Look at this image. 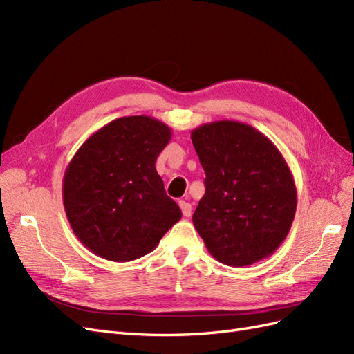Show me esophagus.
Here are the masks:
<instances>
[{
	"label": "esophagus",
	"instance_id": "34e87169",
	"mask_svg": "<svg viewBox=\"0 0 354 354\" xmlns=\"http://www.w3.org/2000/svg\"><path fill=\"white\" fill-rule=\"evenodd\" d=\"M178 205H180L181 212H183V216H185V217H190V216H192V205H190L189 202H186V201H180V202H178Z\"/></svg>",
	"mask_w": 354,
	"mask_h": 354
}]
</instances>
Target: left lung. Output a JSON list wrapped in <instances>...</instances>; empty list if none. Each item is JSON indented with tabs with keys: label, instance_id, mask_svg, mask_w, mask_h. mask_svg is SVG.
Masks as SVG:
<instances>
[{
	"label": "left lung",
	"instance_id": "left-lung-1",
	"mask_svg": "<svg viewBox=\"0 0 354 354\" xmlns=\"http://www.w3.org/2000/svg\"><path fill=\"white\" fill-rule=\"evenodd\" d=\"M192 143L205 171L194 224L217 261L243 267L272 255L292 226L297 189L272 140L238 121L195 128Z\"/></svg>",
	"mask_w": 354,
	"mask_h": 354
}]
</instances>
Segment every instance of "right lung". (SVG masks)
<instances>
[{"label": "right lung", "mask_w": 354, "mask_h": 354, "mask_svg": "<svg viewBox=\"0 0 354 354\" xmlns=\"http://www.w3.org/2000/svg\"><path fill=\"white\" fill-rule=\"evenodd\" d=\"M171 136L156 118H118L71 159L63 205L75 236L93 254L116 263L137 260L181 218L155 167Z\"/></svg>", "instance_id": "add662e5"}]
</instances>
